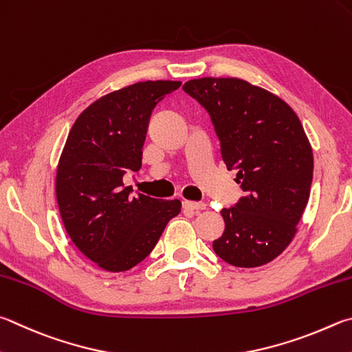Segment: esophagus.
<instances>
[{"label": "esophagus", "instance_id": "obj_1", "mask_svg": "<svg viewBox=\"0 0 352 352\" xmlns=\"http://www.w3.org/2000/svg\"><path fill=\"white\" fill-rule=\"evenodd\" d=\"M183 209L192 210V212H198V210L206 209V204L203 201H183Z\"/></svg>", "mask_w": 352, "mask_h": 352}]
</instances>
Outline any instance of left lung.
<instances>
[{"label": "left lung", "instance_id": "left-lung-1", "mask_svg": "<svg viewBox=\"0 0 352 352\" xmlns=\"http://www.w3.org/2000/svg\"><path fill=\"white\" fill-rule=\"evenodd\" d=\"M183 91L209 113L228 169L245 197L223 209L214 252L226 263L257 267L278 257L308 204L314 158L297 113L277 95L240 78H198Z\"/></svg>", "mask_w": 352, "mask_h": 352}]
</instances>
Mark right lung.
I'll return each mask as SVG.
<instances>
[{
	"label": "right lung",
	"mask_w": 352,
	"mask_h": 352,
	"mask_svg": "<svg viewBox=\"0 0 352 352\" xmlns=\"http://www.w3.org/2000/svg\"><path fill=\"white\" fill-rule=\"evenodd\" d=\"M180 81H143L104 95L80 113L56 169V201L70 240L109 272L127 271L155 248L180 200H160L124 188L142 168L151 113Z\"/></svg>",
	"instance_id": "add662e5"
}]
</instances>
